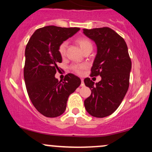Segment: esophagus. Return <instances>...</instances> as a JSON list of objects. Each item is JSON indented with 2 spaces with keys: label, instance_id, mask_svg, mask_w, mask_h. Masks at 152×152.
Returning <instances> with one entry per match:
<instances>
[{
  "label": "esophagus",
  "instance_id": "obj_1",
  "mask_svg": "<svg viewBox=\"0 0 152 152\" xmlns=\"http://www.w3.org/2000/svg\"><path fill=\"white\" fill-rule=\"evenodd\" d=\"M81 86H84V82H83V78H82V79H81Z\"/></svg>",
  "mask_w": 152,
  "mask_h": 152
}]
</instances>
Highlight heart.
<instances>
[{
  "label": "heart",
  "instance_id": "heart-1",
  "mask_svg": "<svg viewBox=\"0 0 152 152\" xmlns=\"http://www.w3.org/2000/svg\"><path fill=\"white\" fill-rule=\"evenodd\" d=\"M76 43L79 46L81 49L83 50H86L88 48H92V43L91 41L86 37H79L76 39ZM66 43L63 42L59 45L58 46V53L64 57L66 55ZM86 68V65L85 64H76V65L71 66V69L74 71V72L77 73V74H81L83 69Z\"/></svg>",
  "mask_w": 152,
  "mask_h": 152
}]
</instances>
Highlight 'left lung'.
Masks as SVG:
<instances>
[{"label":"left lung","mask_w":152,"mask_h":152,"mask_svg":"<svg viewBox=\"0 0 152 152\" xmlns=\"http://www.w3.org/2000/svg\"><path fill=\"white\" fill-rule=\"evenodd\" d=\"M83 31L97 46L91 76L102 77L96 83L89 78L84 79L85 85L91 90L84 101L85 109L94 117H106L118 109L128 91L132 69L128 48L124 39L110 28Z\"/></svg>","instance_id":"obj_1"}]
</instances>
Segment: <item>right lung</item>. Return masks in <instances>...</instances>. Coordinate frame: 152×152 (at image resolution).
I'll return each mask as SVG.
<instances>
[{"instance_id":"1","label":"right lung","mask_w":152,"mask_h":152,"mask_svg":"<svg viewBox=\"0 0 152 152\" xmlns=\"http://www.w3.org/2000/svg\"><path fill=\"white\" fill-rule=\"evenodd\" d=\"M79 30L45 26L35 31L26 45L23 71L26 90L34 107L46 117L61 116L69 95L81 84V79L72 74H66L64 81L55 78L57 63L62 62L59 45Z\"/></svg>"}]
</instances>
